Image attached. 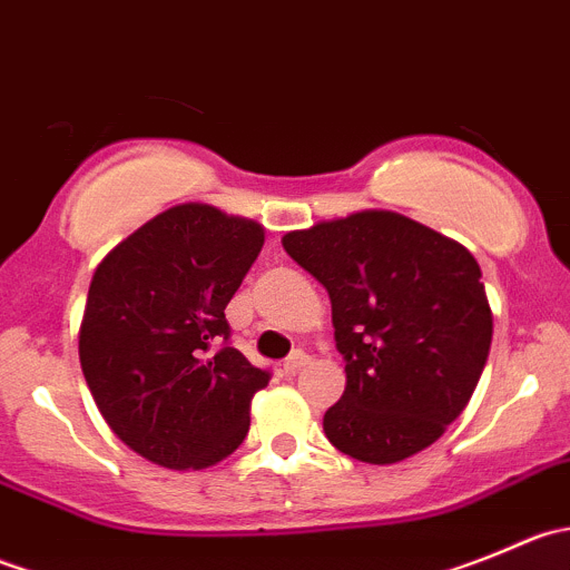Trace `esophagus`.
<instances>
[{"instance_id":"34e87169","label":"esophagus","mask_w":570,"mask_h":570,"mask_svg":"<svg viewBox=\"0 0 570 570\" xmlns=\"http://www.w3.org/2000/svg\"><path fill=\"white\" fill-rule=\"evenodd\" d=\"M306 364H308V353H303V350H295V353H292L289 358L284 361V372H286V375H295V372L303 370Z\"/></svg>"}]
</instances>
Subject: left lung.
Returning <instances> with one entry per match:
<instances>
[{
	"label": "left lung",
	"instance_id": "1",
	"mask_svg": "<svg viewBox=\"0 0 570 570\" xmlns=\"http://www.w3.org/2000/svg\"><path fill=\"white\" fill-rule=\"evenodd\" d=\"M284 248L331 295L347 386L322 419L364 463H396L444 435L469 405L493 317L476 258L394 212L292 232Z\"/></svg>",
	"mask_w": 570,
	"mask_h": 570
}]
</instances>
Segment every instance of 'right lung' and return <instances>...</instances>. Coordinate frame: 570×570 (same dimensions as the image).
<instances>
[{"label": "right lung", "mask_w": 570, "mask_h": 570, "mask_svg": "<svg viewBox=\"0 0 570 570\" xmlns=\"http://www.w3.org/2000/svg\"><path fill=\"white\" fill-rule=\"evenodd\" d=\"M264 228L204 204L163 212L96 267L79 361L101 416L126 446L168 469H206L250 428L269 383L232 347L226 306Z\"/></svg>", "instance_id": "1"}]
</instances>
